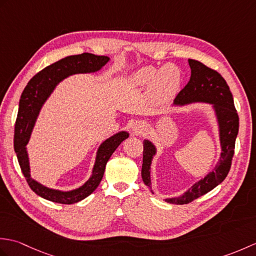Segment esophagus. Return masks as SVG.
Instances as JSON below:
<instances>
[{
  "label": "esophagus",
  "mask_w": 256,
  "mask_h": 256,
  "mask_svg": "<svg viewBox=\"0 0 256 256\" xmlns=\"http://www.w3.org/2000/svg\"><path fill=\"white\" fill-rule=\"evenodd\" d=\"M133 133L135 135H140V134H144L145 132H148V124L144 123V122H136L133 125Z\"/></svg>",
  "instance_id": "esophagus-1"
}]
</instances>
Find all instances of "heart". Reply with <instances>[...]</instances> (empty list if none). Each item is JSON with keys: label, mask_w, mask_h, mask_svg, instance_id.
<instances>
[{"label": "heart", "mask_w": 256, "mask_h": 256, "mask_svg": "<svg viewBox=\"0 0 256 256\" xmlns=\"http://www.w3.org/2000/svg\"><path fill=\"white\" fill-rule=\"evenodd\" d=\"M133 86H150V92L154 98L162 101H166L175 94L180 82V74L172 64H166L158 72L156 69L146 67L135 72L131 79Z\"/></svg>", "instance_id": "1"}]
</instances>
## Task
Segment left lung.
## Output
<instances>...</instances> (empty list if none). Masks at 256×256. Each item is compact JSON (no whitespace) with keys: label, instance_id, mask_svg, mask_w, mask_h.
<instances>
[{"label":"left lung","instance_id":"obj_1","mask_svg":"<svg viewBox=\"0 0 256 256\" xmlns=\"http://www.w3.org/2000/svg\"><path fill=\"white\" fill-rule=\"evenodd\" d=\"M188 62L192 69L190 80L177 94L174 104L184 106L192 102H204L212 104L219 124L221 154L219 162L216 165L214 170L204 178L194 184L186 192L179 197L165 199L166 202L174 204L192 202L224 180L231 168L236 138L238 132V116L226 81L218 72L206 67L202 62L194 59H188ZM143 146L142 178L144 184L153 192L150 182V164L156 154V148L148 140H144Z\"/></svg>","mask_w":256,"mask_h":256}]
</instances>
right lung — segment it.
Here are the masks:
<instances>
[{"instance_id":"1","label":"right lung","mask_w":256,"mask_h":256,"mask_svg":"<svg viewBox=\"0 0 256 256\" xmlns=\"http://www.w3.org/2000/svg\"><path fill=\"white\" fill-rule=\"evenodd\" d=\"M108 60H110V58L106 56H96L89 52L62 58L35 74L30 80V82L27 84L23 94H22L18 118H16L15 123L14 150L16 156H18L22 172H23L28 186L32 192L44 199L52 201V202L72 204L79 202V201L88 197L99 186L106 170V162L110 160L114 150L118 148V146L125 138H128L130 134L122 131L106 140L96 152L91 177L82 186L77 189L70 190V192L50 189L42 186V184L34 180L30 177L28 154H27L26 150V145L30 140L36 118L42 104L47 100V98L52 94L56 86L64 78L76 74H90L99 72Z\"/></svg>"}]
</instances>
